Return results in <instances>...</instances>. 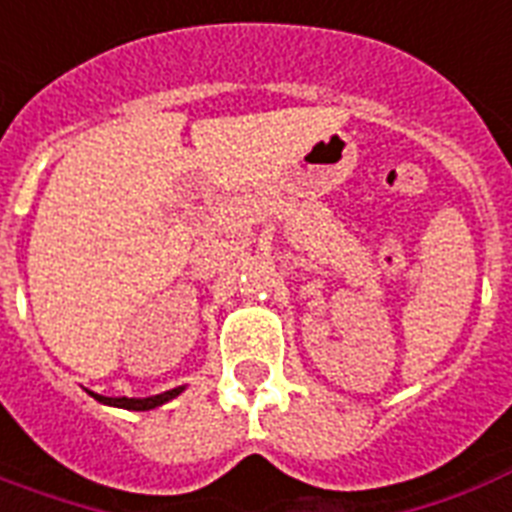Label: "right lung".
Returning <instances> with one entry per match:
<instances>
[{
    "mask_svg": "<svg viewBox=\"0 0 512 512\" xmlns=\"http://www.w3.org/2000/svg\"><path fill=\"white\" fill-rule=\"evenodd\" d=\"M183 388H172L167 393H159V396L151 398H106L98 396V393H92V398H98L100 404H111V406H122V409H132V412H146V409H156V406H162L164 401H170L180 393Z\"/></svg>",
    "mask_w": 512,
    "mask_h": 512,
    "instance_id": "1",
    "label": "right lung"
}]
</instances>
